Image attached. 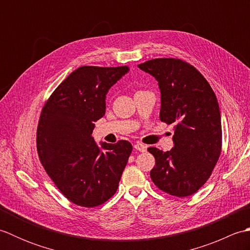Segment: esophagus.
I'll use <instances>...</instances> for the list:
<instances>
[{"label": "esophagus", "instance_id": "1", "mask_svg": "<svg viewBox=\"0 0 250 250\" xmlns=\"http://www.w3.org/2000/svg\"><path fill=\"white\" fill-rule=\"evenodd\" d=\"M134 148L136 150H139L140 152H144L147 149V146L144 145V144H142V143H140V142H137L136 144H134Z\"/></svg>", "mask_w": 250, "mask_h": 250}]
</instances>
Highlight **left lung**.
Wrapping results in <instances>:
<instances>
[{
    "instance_id": "left-lung-1",
    "label": "left lung",
    "mask_w": 250,
    "mask_h": 250,
    "mask_svg": "<svg viewBox=\"0 0 250 250\" xmlns=\"http://www.w3.org/2000/svg\"><path fill=\"white\" fill-rule=\"evenodd\" d=\"M137 66L158 82L160 120L175 125L171 150L148 148L156 159L151 180L171 195L193 194L209 178L221 152V117L216 94L203 75L183 60L160 58Z\"/></svg>"
}]
</instances>
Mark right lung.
<instances>
[{
	"label": "right lung",
	"mask_w": 250,
	"mask_h": 250,
	"mask_svg": "<svg viewBox=\"0 0 250 250\" xmlns=\"http://www.w3.org/2000/svg\"><path fill=\"white\" fill-rule=\"evenodd\" d=\"M129 66H81L72 72L42 109L36 147L45 171L74 204L94 207L118 189L132 152L128 141L94 142V122L105 115L106 94Z\"/></svg>",
	"instance_id": "add662e5"
}]
</instances>
